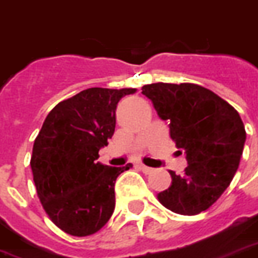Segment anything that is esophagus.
Segmentation results:
<instances>
[{
	"label": "esophagus",
	"mask_w": 258,
	"mask_h": 258,
	"mask_svg": "<svg viewBox=\"0 0 258 258\" xmlns=\"http://www.w3.org/2000/svg\"><path fill=\"white\" fill-rule=\"evenodd\" d=\"M137 167H138L139 171H142V172H145V173H150L152 171H153V168L146 167V165H144V164H138Z\"/></svg>",
	"instance_id": "obj_1"
}]
</instances>
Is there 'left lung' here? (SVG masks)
Masks as SVG:
<instances>
[{
    "mask_svg": "<svg viewBox=\"0 0 258 258\" xmlns=\"http://www.w3.org/2000/svg\"><path fill=\"white\" fill-rule=\"evenodd\" d=\"M142 94L153 102L169 135L186 153L184 172L157 200L169 211L194 216L207 211L230 186L239 167L246 131L239 113L213 91L192 83H152Z\"/></svg>",
    "mask_w": 258,
    "mask_h": 258,
    "instance_id": "obj_1",
    "label": "left lung"
}]
</instances>
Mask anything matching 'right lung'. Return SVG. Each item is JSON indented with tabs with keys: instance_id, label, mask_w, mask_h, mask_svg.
Listing matches in <instances>:
<instances>
[{
	"instance_id": "right-lung-1",
	"label": "right lung",
	"mask_w": 258,
	"mask_h": 258,
	"mask_svg": "<svg viewBox=\"0 0 258 258\" xmlns=\"http://www.w3.org/2000/svg\"><path fill=\"white\" fill-rule=\"evenodd\" d=\"M137 89L91 87L61 101L49 112L35 138L31 169L38 198L60 230L93 235L114 209V182L133 167L97 163L116 127V106Z\"/></svg>"
}]
</instances>
